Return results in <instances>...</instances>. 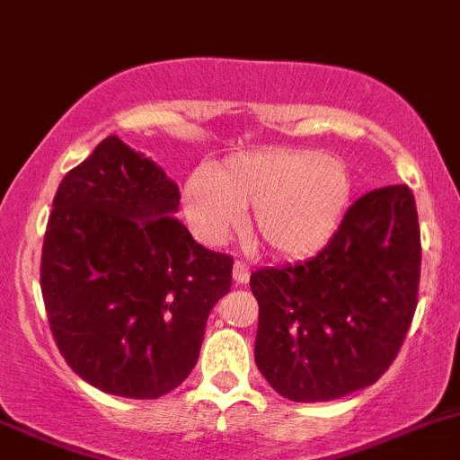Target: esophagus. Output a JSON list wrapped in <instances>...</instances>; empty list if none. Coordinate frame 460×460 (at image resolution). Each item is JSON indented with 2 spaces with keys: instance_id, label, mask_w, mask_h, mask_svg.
<instances>
[{
  "instance_id": "1",
  "label": "esophagus",
  "mask_w": 460,
  "mask_h": 460,
  "mask_svg": "<svg viewBox=\"0 0 460 460\" xmlns=\"http://www.w3.org/2000/svg\"><path fill=\"white\" fill-rule=\"evenodd\" d=\"M232 274H234V280L239 285H243V283H248L250 280V274H252V268H250V263L248 261H243V259H239L234 263V270H232Z\"/></svg>"
}]
</instances>
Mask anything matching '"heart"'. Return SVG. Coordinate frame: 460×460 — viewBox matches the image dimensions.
I'll return each mask as SVG.
<instances>
[{"label": "heart", "mask_w": 460, "mask_h": 460, "mask_svg": "<svg viewBox=\"0 0 460 460\" xmlns=\"http://www.w3.org/2000/svg\"><path fill=\"white\" fill-rule=\"evenodd\" d=\"M350 199L344 162L323 151H261L219 169H197L184 184L190 230L219 243L252 206V230L274 254L300 259L329 243Z\"/></svg>", "instance_id": "b5f03b06"}]
</instances>
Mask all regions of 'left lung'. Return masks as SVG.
Instances as JSON below:
<instances>
[{"instance_id":"8db88e82","label":"left lung","mask_w":460,"mask_h":460,"mask_svg":"<svg viewBox=\"0 0 460 460\" xmlns=\"http://www.w3.org/2000/svg\"><path fill=\"white\" fill-rule=\"evenodd\" d=\"M419 276L412 190L367 192L318 254L250 276L259 300L256 367L291 402H331L370 386L406 340Z\"/></svg>"}]
</instances>
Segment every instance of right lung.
<instances>
[{
	"label": "right lung",
	"instance_id": "right-lung-1",
	"mask_svg": "<svg viewBox=\"0 0 460 460\" xmlns=\"http://www.w3.org/2000/svg\"><path fill=\"white\" fill-rule=\"evenodd\" d=\"M52 206L41 294L66 362L116 397L171 393L230 291L232 256L192 239L175 217L177 184L118 136L63 177Z\"/></svg>",
	"mask_w": 460,
	"mask_h": 460
}]
</instances>
